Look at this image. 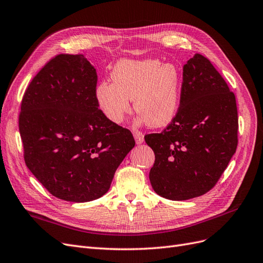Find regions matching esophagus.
Listing matches in <instances>:
<instances>
[{
    "instance_id": "esophagus-1",
    "label": "esophagus",
    "mask_w": 263,
    "mask_h": 263,
    "mask_svg": "<svg viewBox=\"0 0 263 263\" xmlns=\"http://www.w3.org/2000/svg\"><path fill=\"white\" fill-rule=\"evenodd\" d=\"M133 134H134V139H135V142H137V144L143 143V141H144V135H143L141 132L135 131Z\"/></svg>"
}]
</instances>
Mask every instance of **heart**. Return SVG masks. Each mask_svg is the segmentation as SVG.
Returning a JSON list of instances; mask_svg holds the SVG:
<instances>
[{
	"label": "heart",
	"mask_w": 263,
	"mask_h": 263,
	"mask_svg": "<svg viewBox=\"0 0 263 263\" xmlns=\"http://www.w3.org/2000/svg\"><path fill=\"white\" fill-rule=\"evenodd\" d=\"M112 83L104 81L96 87V100L109 121L121 123L131 110L139 121L163 126L173 120L179 105L181 76L173 63L162 64L156 59L122 60L111 72Z\"/></svg>",
	"instance_id": "obj_1"
}]
</instances>
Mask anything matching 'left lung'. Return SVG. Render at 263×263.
Masks as SVG:
<instances>
[{
  "label": "left lung",
  "mask_w": 263,
  "mask_h": 263,
  "mask_svg": "<svg viewBox=\"0 0 263 263\" xmlns=\"http://www.w3.org/2000/svg\"><path fill=\"white\" fill-rule=\"evenodd\" d=\"M155 163L149 181L160 197L182 201L217 183L238 144L236 98L208 58L183 65L180 104L162 133L146 134Z\"/></svg>",
  "instance_id": "left-lung-1"
}]
</instances>
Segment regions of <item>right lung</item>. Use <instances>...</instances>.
<instances>
[{"label":"right lung","instance_id":"right-lung-1","mask_svg":"<svg viewBox=\"0 0 263 263\" xmlns=\"http://www.w3.org/2000/svg\"><path fill=\"white\" fill-rule=\"evenodd\" d=\"M97 73L81 53L58 54L31 80L18 118L24 159L58 199L96 200L134 147L130 130L109 121L96 100Z\"/></svg>","mask_w":263,"mask_h":263}]
</instances>
